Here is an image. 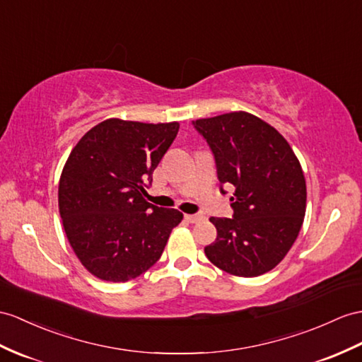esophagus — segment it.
<instances>
[{
  "mask_svg": "<svg viewBox=\"0 0 362 362\" xmlns=\"http://www.w3.org/2000/svg\"><path fill=\"white\" fill-rule=\"evenodd\" d=\"M184 218H186V221H189L192 224H197V223L202 221L201 215H184Z\"/></svg>",
  "mask_w": 362,
  "mask_h": 362,
  "instance_id": "1",
  "label": "esophagus"
}]
</instances>
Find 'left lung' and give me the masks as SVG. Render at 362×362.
<instances>
[{
    "instance_id": "8db88e82",
    "label": "left lung",
    "mask_w": 362,
    "mask_h": 362,
    "mask_svg": "<svg viewBox=\"0 0 362 362\" xmlns=\"http://www.w3.org/2000/svg\"><path fill=\"white\" fill-rule=\"evenodd\" d=\"M215 158L219 190L235 187L232 218H210L216 240L204 249L216 267L252 278L283 261L301 230L307 189L292 147L247 112L192 121Z\"/></svg>"
}]
</instances>
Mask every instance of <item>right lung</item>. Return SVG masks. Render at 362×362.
Instances as JSON below:
<instances>
[{
  "label": "right lung",
  "mask_w": 362,
  "mask_h": 362,
  "mask_svg": "<svg viewBox=\"0 0 362 362\" xmlns=\"http://www.w3.org/2000/svg\"><path fill=\"white\" fill-rule=\"evenodd\" d=\"M178 122L105 119L70 152L58 187L67 240L92 275L124 283L161 258L182 214L144 199Z\"/></svg>",
  "instance_id": "1"
}]
</instances>
